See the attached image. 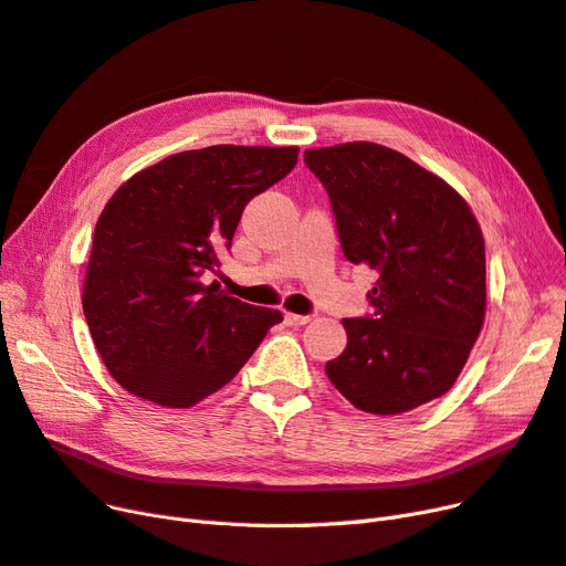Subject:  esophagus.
<instances>
[{"instance_id":"esophagus-1","label":"esophagus","mask_w":566,"mask_h":566,"mask_svg":"<svg viewBox=\"0 0 566 566\" xmlns=\"http://www.w3.org/2000/svg\"><path fill=\"white\" fill-rule=\"evenodd\" d=\"M312 319H315V317H312V315H296V312H286V315H284V322L289 326H305Z\"/></svg>"}]
</instances>
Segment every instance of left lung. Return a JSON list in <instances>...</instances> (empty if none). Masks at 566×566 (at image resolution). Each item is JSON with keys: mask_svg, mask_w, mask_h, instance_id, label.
<instances>
[{"mask_svg": "<svg viewBox=\"0 0 566 566\" xmlns=\"http://www.w3.org/2000/svg\"><path fill=\"white\" fill-rule=\"evenodd\" d=\"M349 263L378 272L373 315L343 319L347 347L326 364L345 399L401 415L457 382L483 331L485 240L469 202L438 175L373 142L307 149Z\"/></svg>", "mask_w": 566, "mask_h": 566, "instance_id": "obj_1", "label": "left lung"}]
</instances>
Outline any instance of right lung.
Returning a JSON list of instances; mask_svg holds the SVG:
<instances>
[{
    "mask_svg": "<svg viewBox=\"0 0 566 566\" xmlns=\"http://www.w3.org/2000/svg\"><path fill=\"white\" fill-rule=\"evenodd\" d=\"M298 146L217 144L144 167L104 205L83 315L112 378L137 399L191 408L238 375L282 312L228 296L207 272L244 205L284 179Z\"/></svg>",
    "mask_w": 566,
    "mask_h": 566,
    "instance_id": "right-lung-1",
    "label": "right lung"
}]
</instances>
